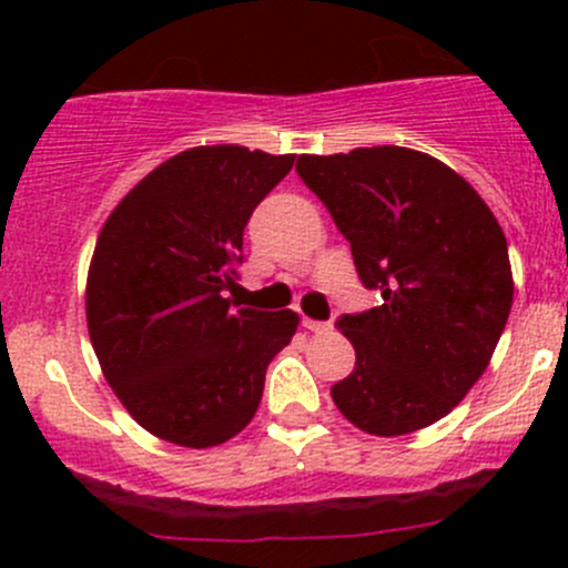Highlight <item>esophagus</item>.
<instances>
[{"label":"esophagus","instance_id":"esophagus-1","mask_svg":"<svg viewBox=\"0 0 568 568\" xmlns=\"http://www.w3.org/2000/svg\"><path fill=\"white\" fill-rule=\"evenodd\" d=\"M302 324H305V329L316 332V335H324V332H329V329H332L329 321H313V318H305V321H302Z\"/></svg>","mask_w":568,"mask_h":568}]
</instances>
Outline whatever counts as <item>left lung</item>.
Listing matches in <instances>:
<instances>
[{
	"label": "left lung",
	"instance_id": "left-lung-1",
	"mask_svg": "<svg viewBox=\"0 0 568 568\" xmlns=\"http://www.w3.org/2000/svg\"><path fill=\"white\" fill-rule=\"evenodd\" d=\"M296 173L382 300L337 318L357 363L332 400L376 437L432 426L480 379L506 329L514 280L503 227L459 173L412 148L300 156Z\"/></svg>",
	"mask_w": 568,
	"mask_h": 568
}]
</instances>
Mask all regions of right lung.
I'll use <instances>...</instances> for the list:
<instances>
[{
  "instance_id": "right-lung-1",
  "label": "right lung",
  "mask_w": 568,
  "mask_h": 568,
  "mask_svg": "<svg viewBox=\"0 0 568 568\" xmlns=\"http://www.w3.org/2000/svg\"><path fill=\"white\" fill-rule=\"evenodd\" d=\"M294 168L239 145L183 151L109 214L88 274V329L101 371L153 437L211 448L257 412L266 368L296 313L225 300L244 227Z\"/></svg>"
}]
</instances>
